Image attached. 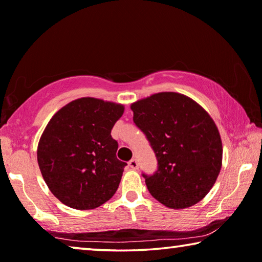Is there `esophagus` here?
Masks as SVG:
<instances>
[{"label": "esophagus", "instance_id": "obj_1", "mask_svg": "<svg viewBox=\"0 0 262 262\" xmlns=\"http://www.w3.org/2000/svg\"><path fill=\"white\" fill-rule=\"evenodd\" d=\"M128 167H130L131 169H137L138 168V161H137L136 159H132L128 161Z\"/></svg>", "mask_w": 262, "mask_h": 262}]
</instances>
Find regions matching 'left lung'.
Instances as JSON below:
<instances>
[{"instance_id": "1", "label": "left lung", "mask_w": 262, "mask_h": 262, "mask_svg": "<svg viewBox=\"0 0 262 262\" xmlns=\"http://www.w3.org/2000/svg\"><path fill=\"white\" fill-rule=\"evenodd\" d=\"M131 110L158 160L156 174H143L151 195L170 209L199 203L222 168V139L211 116L192 98L174 92L141 98Z\"/></svg>"}]
</instances>
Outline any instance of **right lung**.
<instances>
[{"label": "right lung", "mask_w": 262, "mask_h": 262, "mask_svg": "<svg viewBox=\"0 0 262 262\" xmlns=\"http://www.w3.org/2000/svg\"><path fill=\"white\" fill-rule=\"evenodd\" d=\"M124 105L95 97H81L53 115L38 143L42 179L60 202L91 210L117 190L126 162L116 157L118 144L111 128Z\"/></svg>", "instance_id": "right-lung-1"}]
</instances>
